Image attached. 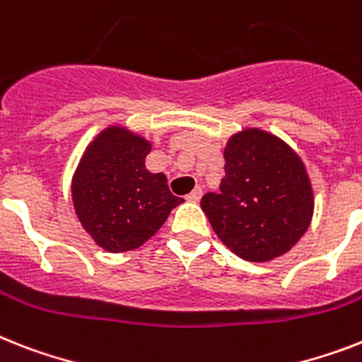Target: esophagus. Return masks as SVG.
<instances>
[{
	"label": "esophagus",
	"mask_w": 362,
	"mask_h": 362,
	"mask_svg": "<svg viewBox=\"0 0 362 362\" xmlns=\"http://www.w3.org/2000/svg\"><path fill=\"white\" fill-rule=\"evenodd\" d=\"M201 197H202V189H201V187H195V189L191 191V193H187L186 199L189 202H199V201H201Z\"/></svg>",
	"instance_id": "esophagus-1"
}]
</instances>
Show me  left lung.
Wrapping results in <instances>:
<instances>
[{
    "label": "left lung",
    "mask_w": 362,
    "mask_h": 362,
    "mask_svg": "<svg viewBox=\"0 0 362 362\" xmlns=\"http://www.w3.org/2000/svg\"><path fill=\"white\" fill-rule=\"evenodd\" d=\"M211 228L249 262L281 257L313 217V187L299 156L266 132L234 135L225 148V178L201 199Z\"/></svg>",
    "instance_id": "8db88e82"
}]
</instances>
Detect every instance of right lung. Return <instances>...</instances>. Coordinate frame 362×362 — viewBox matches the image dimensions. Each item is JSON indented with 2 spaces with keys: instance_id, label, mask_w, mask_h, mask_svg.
Here are the masks:
<instances>
[{
  "instance_id": "obj_1",
  "label": "right lung",
  "mask_w": 362,
  "mask_h": 362,
  "mask_svg": "<svg viewBox=\"0 0 362 362\" xmlns=\"http://www.w3.org/2000/svg\"><path fill=\"white\" fill-rule=\"evenodd\" d=\"M151 143L107 128L87 148L72 182V201L83 228L111 252L137 249L154 236L173 208L175 197L165 175L148 173Z\"/></svg>"
}]
</instances>
